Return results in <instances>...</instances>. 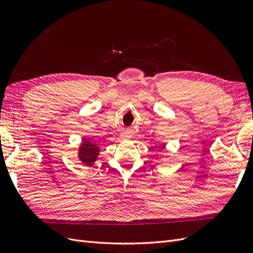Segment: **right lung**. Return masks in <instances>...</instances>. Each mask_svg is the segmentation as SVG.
Returning a JSON list of instances; mask_svg holds the SVG:
<instances>
[{
	"label": "right lung",
	"instance_id": "right-lung-1",
	"mask_svg": "<svg viewBox=\"0 0 253 253\" xmlns=\"http://www.w3.org/2000/svg\"><path fill=\"white\" fill-rule=\"evenodd\" d=\"M78 151V157L82 164L85 166H91L97 160L99 152H100V148L88 139L83 138Z\"/></svg>",
	"mask_w": 253,
	"mask_h": 253
}]
</instances>
